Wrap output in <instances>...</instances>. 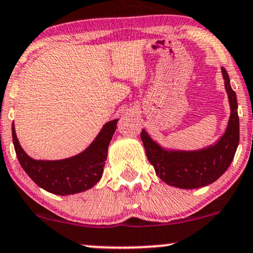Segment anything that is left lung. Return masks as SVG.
Masks as SVG:
<instances>
[{"label":"left lung","mask_w":253,"mask_h":253,"mask_svg":"<svg viewBox=\"0 0 253 253\" xmlns=\"http://www.w3.org/2000/svg\"><path fill=\"white\" fill-rule=\"evenodd\" d=\"M231 115L225 133L214 144L199 150H168L153 141L143 129L141 138L148 160L156 175L167 185L182 189L209 186L221 176L232 162L239 143V117L236 92L230 84L227 71L221 67Z\"/></svg>","instance_id":"obj_1"}]
</instances>
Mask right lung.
<instances>
[{
  "label": "right lung",
  "mask_w": 253,
  "mask_h": 253,
  "mask_svg": "<svg viewBox=\"0 0 253 253\" xmlns=\"http://www.w3.org/2000/svg\"><path fill=\"white\" fill-rule=\"evenodd\" d=\"M117 122L118 120H114L104 124L94 141L83 153L55 161L34 160L27 155L16 137L13 122L11 133L16 156L23 170L44 191L58 195L85 192L96 186L102 177L108 148L117 127Z\"/></svg>",
  "instance_id": "obj_1"
}]
</instances>
